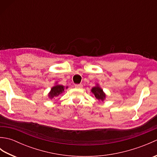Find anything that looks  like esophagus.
<instances>
[{"label": "esophagus", "instance_id": "1", "mask_svg": "<svg viewBox=\"0 0 157 157\" xmlns=\"http://www.w3.org/2000/svg\"><path fill=\"white\" fill-rule=\"evenodd\" d=\"M82 87H83V85L81 84H75V88H76L80 89V88H82Z\"/></svg>", "mask_w": 157, "mask_h": 157}]
</instances>
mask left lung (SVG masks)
<instances>
[{
    "instance_id": "8db88e82",
    "label": "left lung",
    "mask_w": 157,
    "mask_h": 157,
    "mask_svg": "<svg viewBox=\"0 0 157 157\" xmlns=\"http://www.w3.org/2000/svg\"><path fill=\"white\" fill-rule=\"evenodd\" d=\"M91 92L94 94L96 98L99 101L103 102L106 98L105 93L103 92L102 89L101 88H100V86L98 84L92 88Z\"/></svg>"
}]
</instances>
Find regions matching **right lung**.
I'll list each match as a JSON object with an SVG mask.
<instances>
[{
	"instance_id": "1",
	"label": "right lung",
	"mask_w": 157,
	"mask_h": 157,
	"mask_svg": "<svg viewBox=\"0 0 157 157\" xmlns=\"http://www.w3.org/2000/svg\"><path fill=\"white\" fill-rule=\"evenodd\" d=\"M66 88H67V87H66ZM65 90V86H63L62 85H55V86L51 88V92L48 93V96L49 98L52 99L55 97H56V96H59L61 94L64 92Z\"/></svg>"
}]
</instances>
